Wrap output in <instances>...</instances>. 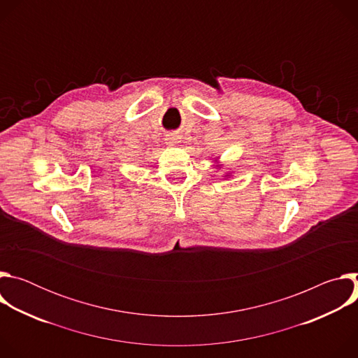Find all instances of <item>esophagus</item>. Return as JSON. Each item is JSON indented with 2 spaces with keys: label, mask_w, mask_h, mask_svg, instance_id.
Wrapping results in <instances>:
<instances>
[{
  "label": "esophagus",
  "mask_w": 358,
  "mask_h": 358,
  "mask_svg": "<svg viewBox=\"0 0 358 358\" xmlns=\"http://www.w3.org/2000/svg\"><path fill=\"white\" fill-rule=\"evenodd\" d=\"M178 140H180V137L177 134H169L166 137V141H167L169 145H176L178 143Z\"/></svg>",
  "instance_id": "1"
}]
</instances>
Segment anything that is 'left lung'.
<instances>
[{
	"instance_id": "8db88e82",
	"label": "left lung",
	"mask_w": 358,
	"mask_h": 358,
	"mask_svg": "<svg viewBox=\"0 0 358 358\" xmlns=\"http://www.w3.org/2000/svg\"><path fill=\"white\" fill-rule=\"evenodd\" d=\"M218 160H220V157H215V159H214V162H215V167H217V169H221V166H222V164H220V162H218ZM231 176H232V173L229 171V173H225V176H224V177H225V178H229Z\"/></svg>"
}]
</instances>
